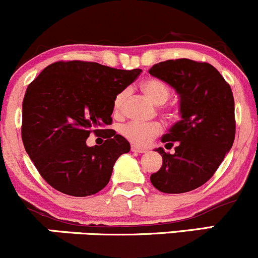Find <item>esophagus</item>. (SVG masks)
<instances>
[{
	"instance_id": "esophagus-1",
	"label": "esophagus",
	"mask_w": 258,
	"mask_h": 258,
	"mask_svg": "<svg viewBox=\"0 0 258 258\" xmlns=\"http://www.w3.org/2000/svg\"><path fill=\"white\" fill-rule=\"evenodd\" d=\"M131 151H132V152H135V153H140V154L146 153V152H147V150H146V148L137 147V146H135V145H132V146H131Z\"/></svg>"
}]
</instances>
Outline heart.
<instances>
[{
	"label": "heart",
	"mask_w": 258,
	"mask_h": 258,
	"mask_svg": "<svg viewBox=\"0 0 258 258\" xmlns=\"http://www.w3.org/2000/svg\"><path fill=\"white\" fill-rule=\"evenodd\" d=\"M141 91L148 99L153 105L156 106H161L163 105L170 96V90L168 85L163 83L162 80L156 79V78H148V79L143 80L141 83ZM127 99V91L123 90L121 93L116 95L115 100H113V112L116 115L121 113L122 108H123L124 101ZM165 116L168 118H172L174 116V112L172 111H167ZM121 135L126 140H128L132 145L136 146H147L150 145L151 141L154 137L158 136L162 132L161 124L158 123H148V124H141L135 123V122H130V123L123 124L120 128Z\"/></svg>",
	"instance_id": "heart-1"
}]
</instances>
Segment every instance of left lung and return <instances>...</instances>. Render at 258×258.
<instances>
[{"label":"left lung","instance_id":"left-lung-1","mask_svg":"<svg viewBox=\"0 0 258 258\" xmlns=\"http://www.w3.org/2000/svg\"><path fill=\"white\" fill-rule=\"evenodd\" d=\"M152 77L172 86L179 96L180 120L162 137L167 153L161 169L151 183L162 193L180 194L194 190L214 175L235 140V102L231 88L220 73L208 63L175 59L154 64Z\"/></svg>","mask_w":258,"mask_h":258}]
</instances>
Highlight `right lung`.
<instances>
[{
	"mask_svg": "<svg viewBox=\"0 0 258 258\" xmlns=\"http://www.w3.org/2000/svg\"><path fill=\"white\" fill-rule=\"evenodd\" d=\"M142 70L89 61H56L32 81L22 105V140L43 179L60 193L88 197L110 181L130 142L113 130L101 146L86 145L90 132L112 123L116 95Z\"/></svg>",
	"mask_w": 258,
	"mask_h": 258,
	"instance_id": "1",
	"label": "right lung"
}]
</instances>
